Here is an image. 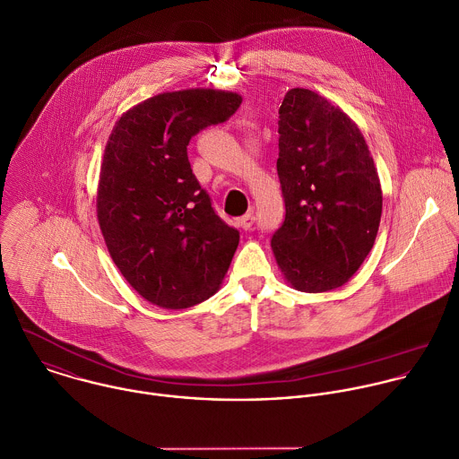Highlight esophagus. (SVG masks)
Instances as JSON below:
<instances>
[{
    "label": "esophagus",
    "mask_w": 459,
    "mask_h": 459,
    "mask_svg": "<svg viewBox=\"0 0 459 459\" xmlns=\"http://www.w3.org/2000/svg\"><path fill=\"white\" fill-rule=\"evenodd\" d=\"M254 221H255V218H254V214H245V216H241L239 218V227L243 229V230H250L252 227H254Z\"/></svg>",
    "instance_id": "1"
}]
</instances>
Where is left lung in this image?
<instances>
[{
	"label": "left lung",
	"mask_w": 459,
	"mask_h": 459,
	"mask_svg": "<svg viewBox=\"0 0 459 459\" xmlns=\"http://www.w3.org/2000/svg\"><path fill=\"white\" fill-rule=\"evenodd\" d=\"M277 124L286 214L272 236L275 261L295 290H335L360 268L378 232L373 159L357 124L316 91L290 90Z\"/></svg>",
	"instance_id": "1"
}]
</instances>
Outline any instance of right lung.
Instances as JSON below:
<instances>
[{
  "label": "right lung",
  "mask_w": 459,
  "mask_h": 459,
  "mask_svg": "<svg viewBox=\"0 0 459 459\" xmlns=\"http://www.w3.org/2000/svg\"><path fill=\"white\" fill-rule=\"evenodd\" d=\"M241 97L218 90L160 93L126 111L104 149L97 218L126 281L149 302L184 310L220 288L239 230L214 211L187 145L229 120Z\"/></svg>",
  "instance_id": "obj_1"
}]
</instances>
